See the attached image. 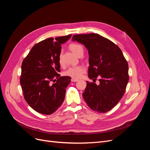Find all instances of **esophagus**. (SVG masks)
Masks as SVG:
<instances>
[{
  "label": "esophagus",
  "mask_w": 150,
  "mask_h": 150,
  "mask_svg": "<svg viewBox=\"0 0 150 150\" xmlns=\"http://www.w3.org/2000/svg\"><path fill=\"white\" fill-rule=\"evenodd\" d=\"M71 82H77V81H78V79H74V78H72L71 79Z\"/></svg>",
  "instance_id": "34e87169"
}]
</instances>
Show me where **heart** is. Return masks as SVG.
Returning a JSON list of instances; mask_svg holds the SVG:
<instances>
[{"label": "heart", "instance_id": "heart-1", "mask_svg": "<svg viewBox=\"0 0 150 150\" xmlns=\"http://www.w3.org/2000/svg\"><path fill=\"white\" fill-rule=\"evenodd\" d=\"M70 49L71 51L73 52L76 55H78V53L83 51V48L82 46H81L78 44H71L70 46ZM59 64L62 66V57L61 56L59 57ZM85 71V67L83 66H72L69 67L64 72V76H69L71 78L74 79H78L81 78V76L84 73Z\"/></svg>", "mask_w": 150, "mask_h": 150}]
</instances>
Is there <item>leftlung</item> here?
Wrapping results in <instances>:
<instances>
[{
  "label": "left lung",
  "mask_w": 150,
  "mask_h": 150,
  "mask_svg": "<svg viewBox=\"0 0 150 150\" xmlns=\"http://www.w3.org/2000/svg\"><path fill=\"white\" fill-rule=\"evenodd\" d=\"M72 40L88 51L89 78H100L99 85L87 81L83 98L93 111L106 112L125 94L129 81L128 62L117 45L98 34H76Z\"/></svg>",
  "instance_id": "1"
}]
</instances>
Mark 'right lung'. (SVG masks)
I'll use <instances>...</instances> for the list:
<instances>
[{
    "instance_id": "right-lung-1",
    "label": "right lung",
    "mask_w": 150,
    "mask_h": 150,
    "mask_svg": "<svg viewBox=\"0 0 150 150\" xmlns=\"http://www.w3.org/2000/svg\"><path fill=\"white\" fill-rule=\"evenodd\" d=\"M71 34L51 38L36 44L22 63L20 83L26 102L42 115L55 112L64 100L69 76H60L61 44ZM56 83L51 84V81Z\"/></svg>"
}]
</instances>
